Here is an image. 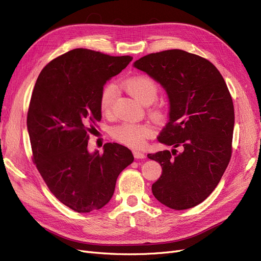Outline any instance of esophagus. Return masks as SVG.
<instances>
[{"label":"esophagus","mask_w":261,"mask_h":261,"mask_svg":"<svg viewBox=\"0 0 261 261\" xmlns=\"http://www.w3.org/2000/svg\"><path fill=\"white\" fill-rule=\"evenodd\" d=\"M133 156H134V158H137V159H143V158H145V154L142 153V152H139V150H134V152H133Z\"/></svg>","instance_id":"esophagus-1"}]
</instances>
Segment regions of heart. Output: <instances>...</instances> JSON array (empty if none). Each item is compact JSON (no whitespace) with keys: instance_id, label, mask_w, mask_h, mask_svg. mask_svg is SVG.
<instances>
[{"instance_id":"1","label":"heart","mask_w":261,"mask_h":261,"mask_svg":"<svg viewBox=\"0 0 261 261\" xmlns=\"http://www.w3.org/2000/svg\"><path fill=\"white\" fill-rule=\"evenodd\" d=\"M125 89L129 93L142 104L152 103L158 94V87L156 82L147 75H134L124 83ZM117 95L116 86L113 83L105 86L99 96V108L103 114L111 112ZM153 129L147 124H138L132 122H124L117 125L113 130V136L122 144L140 148L145 145L146 139L152 137Z\"/></svg>"}]
</instances>
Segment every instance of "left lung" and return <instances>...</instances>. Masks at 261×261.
<instances>
[{
    "instance_id": "8db88e82",
    "label": "left lung",
    "mask_w": 261,
    "mask_h": 261,
    "mask_svg": "<svg viewBox=\"0 0 261 261\" xmlns=\"http://www.w3.org/2000/svg\"><path fill=\"white\" fill-rule=\"evenodd\" d=\"M133 67L159 83L169 100V119L157 139L173 148L147 155L163 169L153 195L171 209L194 207L212 194L231 158L234 107L228 87L212 63L182 49L148 54Z\"/></svg>"
}]
</instances>
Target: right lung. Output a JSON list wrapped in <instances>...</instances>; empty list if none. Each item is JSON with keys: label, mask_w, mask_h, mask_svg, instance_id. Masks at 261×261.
I'll use <instances>...</instances> for the list:
<instances>
[{"label": "right lung", "mask_w": 261, "mask_h": 261, "mask_svg": "<svg viewBox=\"0 0 261 261\" xmlns=\"http://www.w3.org/2000/svg\"><path fill=\"white\" fill-rule=\"evenodd\" d=\"M132 58L74 48L48 63L33 89L27 117L33 161L54 196L77 213L104 207L134 159L118 143H107L103 153L88 149L102 119V90Z\"/></svg>", "instance_id": "1"}]
</instances>
